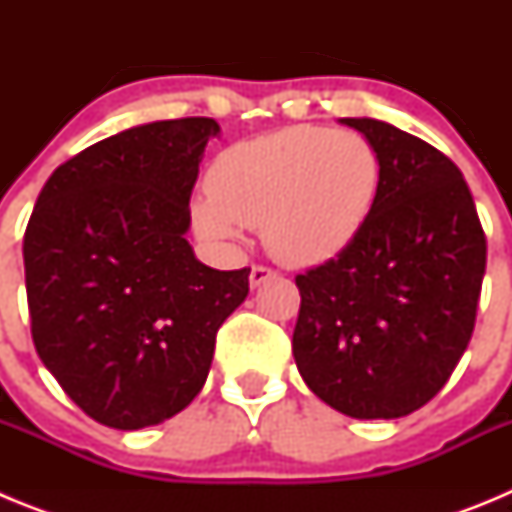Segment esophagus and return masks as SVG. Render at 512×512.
I'll return each instance as SVG.
<instances>
[{
	"mask_svg": "<svg viewBox=\"0 0 512 512\" xmlns=\"http://www.w3.org/2000/svg\"><path fill=\"white\" fill-rule=\"evenodd\" d=\"M277 277V271L266 269V266H251V274H248V284H251V289L261 287L264 282H269V279Z\"/></svg>",
	"mask_w": 512,
	"mask_h": 512,
	"instance_id": "1",
	"label": "esophagus"
}]
</instances>
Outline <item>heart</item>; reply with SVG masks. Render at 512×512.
I'll return each instance as SVG.
<instances>
[{"label":"heart","instance_id":"heart-1","mask_svg":"<svg viewBox=\"0 0 512 512\" xmlns=\"http://www.w3.org/2000/svg\"><path fill=\"white\" fill-rule=\"evenodd\" d=\"M379 179V153L364 135L289 125L220 153L207 176L210 197L194 202L192 217L207 241H235L241 225L261 228L282 264H325L359 238Z\"/></svg>","mask_w":512,"mask_h":512}]
</instances>
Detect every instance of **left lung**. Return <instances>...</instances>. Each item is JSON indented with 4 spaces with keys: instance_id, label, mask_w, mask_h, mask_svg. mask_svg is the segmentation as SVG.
Instances as JSON below:
<instances>
[{
    "instance_id": "obj_1",
    "label": "left lung",
    "mask_w": 512,
    "mask_h": 512,
    "mask_svg": "<svg viewBox=\"0 0 512 512\" xmlns=\"http://www.w3.org/2000/svg\"><path fill=\"white\" fill-rule=\"evenodd\" d=\"M341 122L377 148L382 179L359 238L295 279L292 354L325 405L392 420L433 400L467 351L487 241L449 156L390 122Z\"/></svg>"
}]
</instances>
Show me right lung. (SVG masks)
I'll return each instance as SVG.
<instances>
[{
    "label": "right lung",
    "mask_w": 512,
    "mask_h": 512,
    "mask_svg": "<svg viewBox=\"0 0 512 512\" xmlns=\"http://www.w3.org/2000/svg\"><path fill=\"white\" fill-rule=\"evenodd\" d=\"M212 117L158 120L58 166L25 230L27 307L45 369L89 418L138 431L182 413L210 374L217 328L248 271L187 241Z\"/></svg>",
    "instance_id": "right-lung-1"
}]
</instances>
